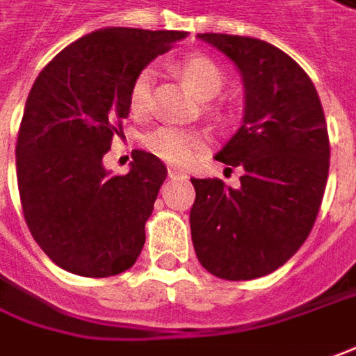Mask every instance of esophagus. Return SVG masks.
<instances>
[{
    "mask_svg": "<svg viewBox=\"0 0 356 356\" xmlns=\"http://www.w3.org/2000/svg\"><path fill=\"white\" fill-rule=\"evenodd\" d=\"M168 173H169V179H179V181H185V179H187V173L179 168H169Z\"/></svg>",
    "mask_w": 356,
    "mask_h": 356,
    "instance_id": "esophagus-1",
    "label": "esophagus"
}]
</instances>
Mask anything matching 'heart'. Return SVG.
<instances>
[{
	"label": "heart",
	"mask_w": 356,
	"mask_h": 356,
	"mask_svg": "<svg viewBox=\"0 0 356 356\" xmlns=\"http://www.w3.org/2000/svg\"><path fill=\"white\" fill-rule=\"evenodd\" d=\"M181 74L187 79L191 89L200 99L214 97L224 83L220 67L207 56H191L181 64ZM154 81V70L144 67L132 81L130 87V111L134 115L146 113L149 103V87ZM146 147L158 158L169 163H187L202 152L204 140L197 132L179 127H161L147 134L144 140Z\"/></svg>",
	"instance_id": "1"
}]
</instances>
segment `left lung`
I'll return each mask as SVG.
<instances>
[{
  "mask_svg": "<svg viewBox=\"0 0 356 356\" xmlns=\"http://www.w3.org/2000/svg\"><path fill=\"white\" fill-rule=\"evenodd\" d=\"M197 36L236 64L245 108L238 132L216 154L243 169L241 185L191 179L193 245L214 277L259 279L298 251L320 212L330 173L323 108L308 74L277 46L251 36Z\"/></svg>",
  "mask_w": 356,
  "mask_h": 356,
  "instance_id": "left-lung-1",
  "label": "left lung"
}]
</instances>
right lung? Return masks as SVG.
Here are the masks:
<instances>
[{
    "label": "right lung",
    "instance_id": "add662e5",
    "mask_svg": "<svg viewBox=\"0 0 356 356\" xmlns=\"http://www.w3.org/2000/svg\"><path fill=\"white\" fill-rule=\"evenodd\" d=\"M185 31L99 29L38 74L17 138V183L26 226L50 259L81 277H113L136 263L159 187L161 159L132 152L127 175L103 156L130 113V87Z\"/></svg>",
    "mask_w": 356,
    "mask_h": 356
}]
</instances>
